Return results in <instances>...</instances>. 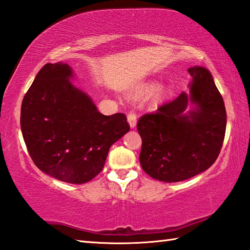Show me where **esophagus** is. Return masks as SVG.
Listing matches in <instances>:
<instances>
[{"label":"esophagus","mask_w":250,"mask_h":250,"mask_svg":"<svg viewBox=\"0 0 250 250\" xmlns=\"http://www.w3.org/2000/svg\"><path fill=\"white\" fill-rule=\"evenodd\" d=\"M127 120H128V123L131 128H135L137 124V114L135 112H132V111H130V112L127 114Z\"/></svg>","instance_id":"34e87169"}]
</instances>
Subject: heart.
<instances>
[{
	"mask_svg": "<svg viewBox=\"0 0 250 250\" xmlns=\"http://www.w3.org/2000/svg\"><path fill=\"white\" fill-rule=\"evenodd\" d=\"M153 85H149L148 87H146V93H148V92H151L152 90H153Z\"/></svg>",
	"mask_w": 250,
	"mask_h": 250,
	"instance_id": "heart-1",
	"label": "heart"
}]
</instances>
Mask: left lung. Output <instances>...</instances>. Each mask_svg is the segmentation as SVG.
Returning a JSON list of instances; mask_svg holds the SVG:
<instances>
[{"label":"left lung","mask_w":250,"mask_h":250,"mask_svg":"<svg viewBox=\"0 0 250 250\" xmlns=\"http://www.w3.org/2000/svg\"><path fill=\"white\" fill-rule=\"evenodd\" d=\"M188 73L192 77L189 95L183 92L138 121L141 167L155 180L190 179L208 169L223 146L227 125L224 99L207 68L193 66ZM189 102L196 107L186 114Z\"/></svg>","instance_id":"8db88e82"}]
</instances>
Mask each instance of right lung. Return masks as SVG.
<instances>
[{"label": "right lung", "mask_w": 250, "mask_h": 250, "mask_svg": "<svg viewBox=\"0 0 250 250\" xmlns=\"http://www.w3.org/2000/svg\"><path fill=\"white\" fill-rule=\"evenodd\" d=\"M67 64L38 71L21 104L23 140L36 167L55 179L82 184L104 166L110 146L129 131L126 115H104L71 84Z\"/></svg>", "instance_id": "add662e5"}]
</instances>
